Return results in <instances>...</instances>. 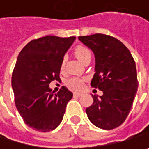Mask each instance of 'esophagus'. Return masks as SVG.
Listing matches in <instances>:
<instances>
[{"mask_svg":"<svg viewBox=\"0 0 149 149\" xmlns=\"http://www.w3.org/2000/svg\"><path fill=\"white\" fill-rule=\"evenodd\" d=\"M73 95H74V96H81V95H82V93H79V92H74Z\"/></svg>","mask_w":149,"mask_h":149,"instance_id":"34e87169","label":"esophagus"}]
</instances>
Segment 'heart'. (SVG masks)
Instances as JSON below:
<instances>
[{
  "mask_svg": "<svg viewBox=\"0 0 149 149\" xmlns=\"http://www.w3.org/2000/svg\"><path fill=\"white\" fill-rule=\"evenodd\" d=\"M74 53H75V56L77 57V59L79 61H81L82 63L87 59L91 58L90 50L88 47L83 45H78L75 48V50H74ZM63 68H64V60H62L61 63V69L62 70ZM83 83H84V79L79 78H71L67 81V85L70 88L73 89H80L83 87Z\"/></svg>",
  "mask_w": 149,
  "mask_h": 149,
  "instance_id": "1",
  "label": "heart"
}]
</instances>
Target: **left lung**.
Instances as JSON below:
<instances>
[{
	"label": "left lung",
	"mask_w": 149,
	"mask_h": 149,
	"mask_svg": "<svg viewBox=\"0 0 149 149\" xmlns=\"http://www.w3.org/2000/svg\"><path fill=\"white\" fill-rule=\"evenodd\" d=\"M95 55L91 86L103 92L92 95L93 104L86 109L89 121L103 130H113L127 118L138 90L137 70L128 48L118 39L95 34L79 36Z\"/></svg>",
	"instance_id": "obj_1"
}]
</instances>
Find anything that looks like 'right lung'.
I'll list each match as a JSON object with an SVG mask.
<instances>
[{
    "mask_svg": "<svg viewBox=\"0 0 149 149\" xmlns=\"http://www.w3.org/2000/svg\"><path fill=\"white\" fill-rule=\"evenodd\" d=\"M75 39L46 36L32 40L17 59L11 78L16 107L35 130H53L62 121L73 94L65 87L54 94L49 85L60 79L61 61Z\"/></svg>",
    "mask_w": 149,
    "mask_h": 149,
    "instance_id": "obj_1",
    "label": "right lung"
}]
</instances>
